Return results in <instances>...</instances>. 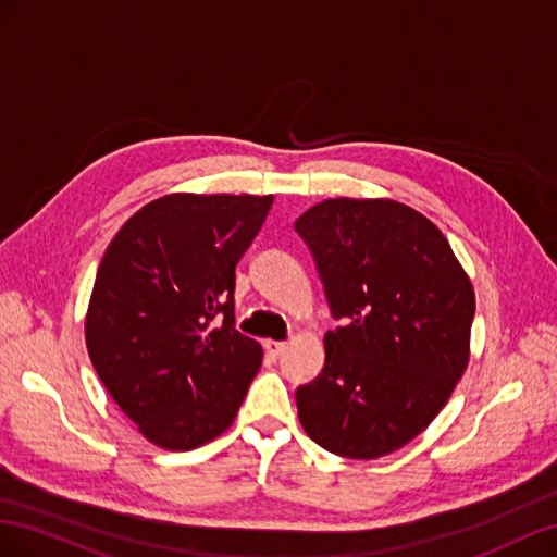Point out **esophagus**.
<instances>
[{
	"label": "esophagus",
	"mask_w": 557,
	"mask_h": 557,
	"mask_svg": "<svg viewBox=\"0 0 557 557\" xmlns=\"http://www.w3.org/2000/svg\"><path fill=\"white\" fill-rule=\"evenodd\" d=\"M263 347H265L268 357L277 359V357L284 352V347H287V343H280V341H265V343H263Z\"/></svg>",
	"instance_id": "1"
}]
</instances>
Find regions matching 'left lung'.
<instances>
[{
	"label": "left lung",
	"mask_w": 557,
	"mask_h": 557,
	"mask_svg": "<svg viewBox=\"0 0 557 557\" xmlns=\"http://www.w3.org/2000/svg\"><path fill=\"white\" fill-rule=\"evenodd\" d=\"M333 320L326 361L296 389L333 455L375 459L429 426L469 363L473 287L432 221L394 200L331 198L300 214Z\"/></svg>",
	"instance_id": "8db88e82"
}]
</instances>
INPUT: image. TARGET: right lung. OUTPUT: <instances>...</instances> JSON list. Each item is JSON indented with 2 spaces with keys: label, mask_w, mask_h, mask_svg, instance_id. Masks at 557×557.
I'll return each mask as SVG.
<instances>
[{
  "label": "right lung",
  "mask_w": 557,
  "mask_h": 557,
  "mask_svg": "<svg viewBox=\"0 0 557 557\" xmlns=\"http://www.w3.org/2000/svg\"><path fill=\"white\" fill-rule=\"evenodd\" d=\"M273 196L172 194L109 243L86 345L111 399L165 450H194L233 424L261 345L235 329V265Z\"/></svg>",
  "instance_id": "right-lung-1"
}]
</instances>
